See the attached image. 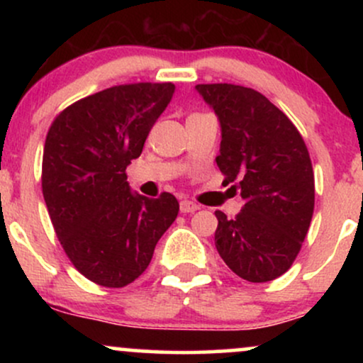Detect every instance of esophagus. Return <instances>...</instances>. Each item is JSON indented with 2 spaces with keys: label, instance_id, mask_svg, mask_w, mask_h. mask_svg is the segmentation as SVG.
<instances>
[{
  "label": "esophagus",
  "instance_id": "1",
  "mask_svg": "<svg viewBox=\"0 0 363 363\" xmlns=\"http://www.w3.org/2000/svg\"><path fill=\"white\" fill-rule=\"evenodd\" d=\"M179 208H181V213H194V211L199 210V205H196V203L184 199V201H181Z\"/></svg>",
  "mask_w": 363,
  "mask_h": 363
}]
</instances>
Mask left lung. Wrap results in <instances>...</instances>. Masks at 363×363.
Instances as JSON below:
<instances>
[{
    "instance_id": "left-lung-1",
    "label": "left lung",
    "mask_w": 363,
    "mask_h": 363,
    "mask_svg": "<svg viewBox=\"0 0 363 363\" xmlns=\"http://www.w3.org/2000/svg\"><path fill=\"white\" fill-rule=\"evenodd\" d=\"M196 90L218 116L223 182L239 181L244 199L235 218L215 211L216 251L237 277L272 281L295 261L314 213L309 152L294 123L259 91L232 83Z\"/></svg>"
}]
</instances>
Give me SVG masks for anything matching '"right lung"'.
<instances>
[{"mask_svg":"<svg viewBox=\"0 0 363 363\" xmlns=\"http://www.w3.org/2000/svg\"><path fill=\"white\" fill-rule=\"evenodd\" d=\"M174 90L111 86L66 107L45 136L43 194L52 227L74 268L101 286L135 281L177 218L176 196L131 193L126 176Z\"/></svg>","mask_w":363,"mask_h":363,"instance_id":"right-lung-1","label":"right lung"}]
</instances>
